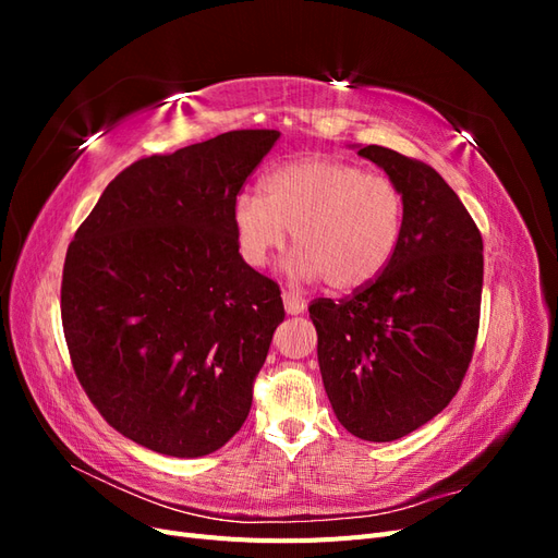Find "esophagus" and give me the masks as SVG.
<instances>
[{
  "instance_id": "1",
  "label": "esophagus",
  "mask_w": 558,
  "mask_h": 558,
  "mask_svg": "<svg viewBox=\"0 0 558 558\" xmlns=\"http://www.w3.org/2000/svg\"><path fill=\"white\" fill-rule=\"evenodd\" d=\"M283 305H286V312L289 314H302L307 310V300L302 298V295H298V293H293V291H283Z\"/></svg>"
}]
</instances>
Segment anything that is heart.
Instances as JSON below:
<instances>
[{
    "label": "heart",
    "mask_w": 558,
    "mask_h": 558,
    "mask_svg": "<svg viewBox=\"0 0 558 558\" xmlns=\"http://www.w3.org/2000/svg\"><path fill=\"white\" fill-rule=\"evenodd\" d=\"M232 221L248 265L263 267L291 230L289 269L295 277L356 291L393 260L404 232V195L391 177L310 156L269 172L265 197L240 193Z\"/></svg>",
    "instance_id": "obj_1"
}]
</instances>
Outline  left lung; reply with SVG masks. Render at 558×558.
<instances>
[{
    "instance_id": "obj_1",
    "label": "left lung",
    "mask_w": 558,
    "mask_h": 558,
    "mask_svg": "<svg viewBox=\"0 0 558 558\" xmlns=\"http://www.w3.org/2000/svg\"><path fill=\"white\" fill-rule=\"evenodd\" d=\"M359 156L400 185L402 240L373 283L340 300H314L310 316L335 416L361 440L391 442L459 393L480 330L484 244L430 165L375 144Z\"/></svg>"
}]
</instances>
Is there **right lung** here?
<instances>
[{
    "label": "right lung",
    "instance_id": "1",
    "mask_svg": "<svg viewBox=\"0 0 558 558\" xmlns=\"http://www.w3.org/2000/svg\"><path fill=\"white\" fill-rule=\"evenodd\" d=\"M279 140L232 130L118 174L66 248L74 373L107 424L195 459L242 428L283 320L279 283L240 256L232 207Z\"/></svg>",
    "mask_w": 558,
    "mask_h": 558
}]
</instances>
